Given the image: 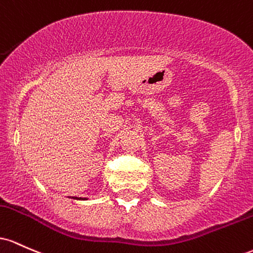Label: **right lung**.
Masks as SVG:
<instances>
[{
  "instance_id": "add662e5",
  "label": "right lung",
  "mask_w": 253,
  "mask_h": 253,
  "mask_svg": "<svg viewBox=\"0 0 253 253\" xmlns=\"http://www.w3.org/2000/svg\"><path fill=\"white\" fill-rule=\"evenodd\" d=\"M76 200H84V198H81V197H80V198H76Z\"/></svg>"
}]
</instances>
